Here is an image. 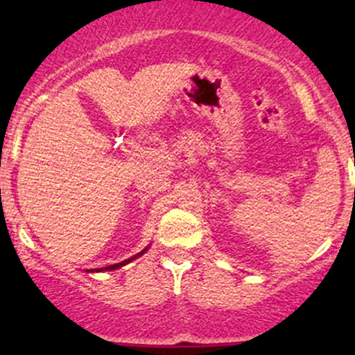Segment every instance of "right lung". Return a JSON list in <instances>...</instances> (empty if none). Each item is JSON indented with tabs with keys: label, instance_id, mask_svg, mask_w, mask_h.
Listing matches in <instances>:
<instances>
[{
	"label": "right lung",
	"instance_id": "add662e5",
	"mask_svg": "<svg viewBox=\"0 0 355 355\" xmlns=\"http://www.w3.org/2000/svg\"><path fill=\"white\" fill-rule=\"evenodd\" d=\"M148 248H150V245H148V247H145L144 250H141V252H138L137 255H133V257H130V259L123 260V262H118V263H113V266H108V267H101V268H92V270H87V272H108V270H116V268H121V267H123V266H126V263L133 262V260L138 259V257H141V255H144L145 252L148 250Z\"/></svg>",
	"mask_w": 355,
	"mask_h": 355
}]
</instances>
